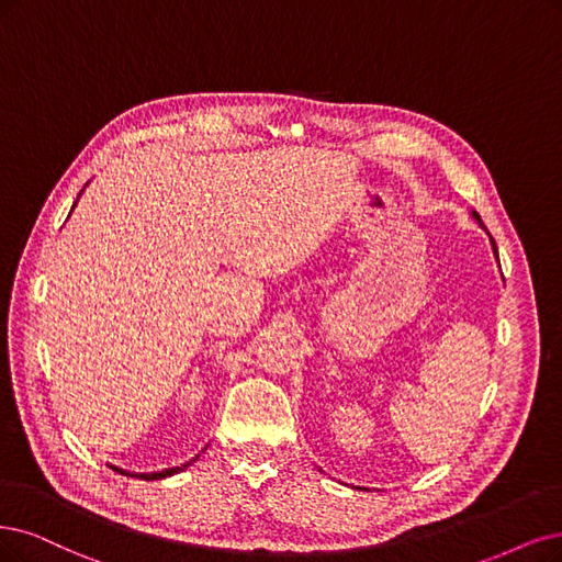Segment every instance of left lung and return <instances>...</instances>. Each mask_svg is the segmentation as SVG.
<instances>
[{
    "instance_id": "1",
    "label": "left lung",
    "mask_w": 562,
    "mask_h": 562,
    "mask_svg": "<svg viewBox=\"0 0 562 562\" xmlns=\"http://www.w3.org/2000/svg\"><path fill=\"white\" fill-rule=\"evenodd\" d=\"M472 217H474L476 222H480V224H482V217H480V215H476V213H472ZM491 245H493V252H495V257H497V247H495V240H493V238H491Z\"/></svg>"
}]
</instances>
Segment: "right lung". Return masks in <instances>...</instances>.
Listing matches in <instances>:
<instances>
[{
    "label": "right lung",
    "instance_id": "right-lung-1",
    "mask_svg": "<svg viewBox=\"0 0 562 562\" xmlns=\"http://www.w3.org/2000/svg\"><path fill=\"white\" fill-rule=\"evenodd\" d=\"M74 205H76V203H74ZM196 459H199V456H194L192 461H187V463H182V465H178V468H169V470H161V472H127V470L115 468V465H111V470H115V472H120V474H127V476H138V480H145V482H153V480H164V476H171V474L182 472L184 468H190Z\"/></svg>",
    "mask_w": 562,
    "mask_h": 562
}]
</instances>
